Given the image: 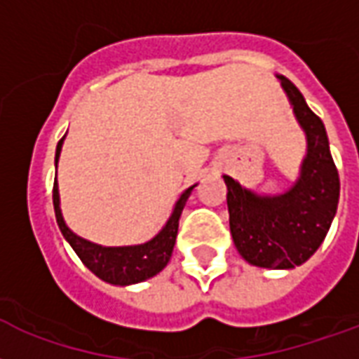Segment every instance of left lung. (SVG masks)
Instances as JSON below:
<instances>
[{
	"label": "left lung",
	"mask_w": 359,
	"mask_h": 359,
	"mask_svg": "<svg viewBox=\"0 0 359 359\" xmlns=\"http://www.w3.org/2000/svg\"><path fill=\"white\" fill-rule=\"evenodd\" d=\"M277 78L308 141L300 176L289 191L273 197L245 189L229 176L224 182L229 229L239 255L258 268L290 269L304 264L325 239L337 214L341 180L321 118L294 83L285 76Z\"/></svg>",
	"instance_id": "1"
}]
</instances>
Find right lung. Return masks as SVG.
Masks as SVG:
<instances>
[{
	"mask_svg": "<svg viewBox=\"0 0 359 359\" xmlns=\"http://www.w3.org/2000/svg\"><path fill=\"white\" fill-rule=\"evenodd\" d=\"M62 140L57 143V153H55V166L59 162V154H61ZM195 187V185H193ZM185 189L180 195V198L174 205L172 216L166 222V226L162 227L158 233L154 235L153 239L143 243V245H132V247H103V245H95L91 241H86L78 237L69 229L65 224V218L61 214V201H59V185L57 180L53 183V206L55 216H57V224L65 239L69 241L70 247L74 248L78 258L82 260L83 266L93 271L99 279H103L107 283L112 285H133L141 283L149 277L156 276L158 271L166 268L170 262V256L176 245L177 226H180V216L187 198H189L191 191Z\"/></svg>",
	"mask_w": 359,
	"mask_h": 359,
	"instance_id": "1",
	"label": "right lung"
}]
</instances>
